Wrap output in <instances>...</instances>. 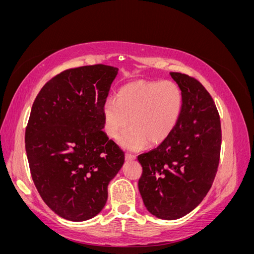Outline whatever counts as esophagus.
Segmentation results:
<instances>
[{"label": "esophagus", "instance_id": "1", "mask_svg": "<svg viewBox=\"0 0 254 254\" xmlns=\"http://www.w3.org/2000/svg\"><path fill=\"white\" fill-rule=\"evenodd\" d=\"M134 159H135V156L131 155V153H126V155H125V160L126 161H132Z\"/></svg>", "mask_w": 254, "mask_h": 254}]
</instances>
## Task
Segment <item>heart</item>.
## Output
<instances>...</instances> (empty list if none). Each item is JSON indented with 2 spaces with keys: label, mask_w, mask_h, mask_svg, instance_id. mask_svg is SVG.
Instances as JSON below:
<instances>
[{
  "label": "heart",
  "mask_w": 254,
  "mask_h": 254,
  "mask_svg": "<svg viewBox=\"0 0 254 254\" xmlns=\"http://www.w3.org/2000/svg\"><path fill=\"white\" fill-rule=\"evenodd\" d=\"M180 88L170 80L129 82L119 91L117 99L104 104V128L115 137L129 125L132 127L119 136L124 148L140 150L146 145H158L172 134L182 110Z\"/></svg>",
  "instance_id": "heart-1"
}]
</instances>
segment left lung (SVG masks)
<instances>
[{"mask_svg": "<svg viewBox=\"0 0 254 254\" xmlns=\"http://www.w3.org/2000/svg\"><path fill=\"white\" fill-rule=\"evenodd\" d=\"M182 93V110L172 134L137 160L143 167L139 190L149 213L165 220L193 211L211 189L221 146L219 114L198 80L170 73Z\"/></svg>", "mask_w": 254, "mask_h": 254, "instance_id": "8db88e82", "label": "left lung"}]
</instances>
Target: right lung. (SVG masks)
<instances>
[{"instance_id":"1","label":"right lung","mask_w":254,"mask_h":254,"mask_svg":"<svg viewBox=\"0 0 254 254\" xmlns=\"http://www.w3.org/2000/svg\"><path fill=\"white\" fill-rule=\"evenodd\" d=\"M118 67L95 64L64 71L37 95L25 131L35 186L60 217L93 218L108 198V184L124 152L104 129V104Z\"/></svg>"}]
</instances>
